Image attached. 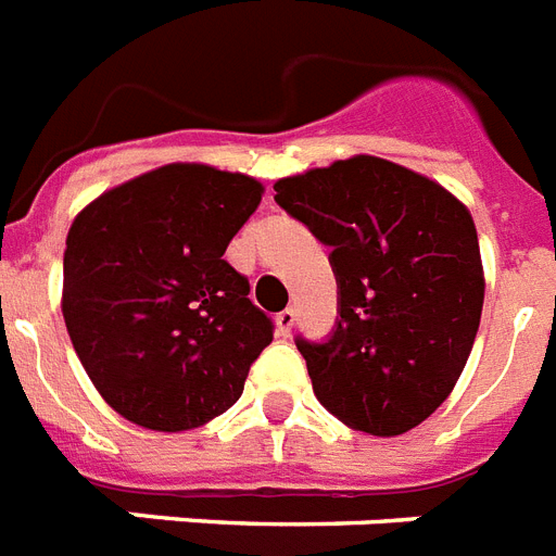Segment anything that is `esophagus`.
Returning <instances> with one entry per match:
<instances>
[{
	"mask_svg": "<svg viewBox=\"0 0 556 556\" xmlns=\"http://www.w3.org/2000/svg\"><path fill=\"white\" fill-rule=\"evenodd\" d=\"M275 327H278V336H290L292 327H295V309L287 306L281 313L275 315Z\"/></svg>",
	"mask_w": 556,
	"mask_h": 556,
	"instance_id": "1",
	"label": "esophagus"
}]
</instances>
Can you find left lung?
Returning a JSON list of instances; mask_svg holds the SVG:
<instances>
[{
	"label": "left lung",
	"instance_id": "left-lung-1",
	"mask_svg": "<svg viewBox=\"0 0 556 556\" xmlns=\"http://www.w3.org/2000/svg\"><path fill=\"white\" fill-rule=\"evenodd\" d=\"M275 203L332 250L336 327L327 341L295 339L315 399L372 437L421 425L451 396L479 330L485 278L470 212L370 154L283 177Z\"/></svg>",
	"mask_w": 556,
	"mask_h": 556
}]
</instances>
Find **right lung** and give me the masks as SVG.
<instances>
[{
    "label": "right lung",
    "instance_id": "add662e5",
    "mask_svg": "<svg viewBox=\"0 0 556 556\" xmlns=\"http://www.w3.org/2000/svg\"><path fill=\"white\" fill-rule=\"evenodd\" d=\"M261 194L255 177L172 163L74 217L62 315L88 379L128 421L177 433L241 399L275 324L224 252Z\"/></svg>",
    "mask_w": 556,
    "mask_h": 556
}]
</instances>
